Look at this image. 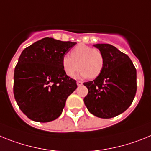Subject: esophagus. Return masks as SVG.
Here are the masks:
<instances>
[{"label": "esophagus", "instance_id": "esophagus-1", "mask_svg": "<svg viewBox=\"0 0 151 151\" xmlns=\"http://www.w3.org/2000/svg\"><path fill=\"white\" fill-rule=\"evenodd\" d=\"M77 86H81V85L83 84V82H82V81H77Z\"/></svg>", "mask_w": 151, "mask_h": 151}]
</instances>
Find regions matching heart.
Here are the masks:
<instances>
[{
  "label": "heart",
  "instance_id": "obj_1",
  "mask_svg": "<svg viewBox=\"0 0 151 151\" xmlns=\"http://www.w3.org/2000/svg\"><path fill=\"white\" fill-rule=\"evenodd\" d=\"M61 64L65 74L69 77H74L80 67L81 77L95 78L103 71L105 61L99 50L79 44L72 49L70 56L65 55L62 58Z\"/></svg>",
  "mask_w": 151,
  "mask_h": 151
}]
</instances>
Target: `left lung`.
Listing matches in <instances>:
<instances>
[{
	"label": "left lung",
	"mask_w": 151,
	"mask_h": 151,
	"mask_svg": "<svg viewBox=\"0 0 151 151\" xmlns=\"http://www.w3.org/2000/svg\"><path fill=\"white\" fill-rule=\"evenodd\" d=\"M104 57V68L93 81L83 83L88 94L83 99L89 112L110 119L124 112L137 91V71L130 58L109 44H96Z\"/></svg>",
	"instance_id": "left-lung-1"
}]
</instances>
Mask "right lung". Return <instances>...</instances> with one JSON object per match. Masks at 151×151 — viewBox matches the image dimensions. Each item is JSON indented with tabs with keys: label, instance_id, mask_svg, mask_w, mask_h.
Returning a JSON list of instances; mask_svg holds the SVG:
<instances>
[{
	"label": "right lung",
	"instance_id": "1",
	"mask_svg": "<svg viewBox=\"0 0 151 151\" xmlns=\"http://www.w3.org/2000/svg\"><path fill=\"white\" fill-rule=\"evenodd\" d=\"M77 44L43 38L26 48L14 70V94L21 111L32 121L48 122L61 115L76 81L62 68V58Z\"/></svg>",
	"mask_w": 151,
	"mask_h": 151
}]
</instances>
